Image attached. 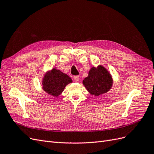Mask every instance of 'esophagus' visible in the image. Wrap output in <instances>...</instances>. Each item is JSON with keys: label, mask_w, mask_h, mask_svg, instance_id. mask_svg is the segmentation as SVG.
<instances>
[{"label": "esophagus", "mask_w": 154, "mask_h": 154, "mask_svg": "<svg viewBox=\"0 0 154 154\" xmlns=\"http://www.w3.org/2000/svg\"><path fill=\"white\" fill-rule=\"evenodd\" d=\"M74 80H75L76 82H78L79 81V79H80V77H79V76H74Z\"/></svg>", "instance_id": "obj_1"}]
</instances>
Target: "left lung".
Returning <instances> with one entry per match:
<instances>
[{"label": "left lung", "mask_w": 154, "mask_h": 154, "mask_svg": "<svg viewBox=\"0 0 154 154\" xmlns=\"http://www.w3.org/2000/svg\"><path fill=\"white\" fill-rule=\"evenodd\" d=\"M87 90L96 96L108 92L112 86L113 80L109 71L102 66L92 67L88 76L83 81Z\"/></svg>", "instance_id": "obj_1"}]
</instances>
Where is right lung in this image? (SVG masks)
I'll list each match as a JSON object with an SVG mask.
<instances>
[{
  "label": "right lung",
  "instance_id": "1",
  "mask_svg": "<svg viewBox=\"0 0 154 154\" xmlns=\"http://www.w3.org/2000/svg\"><path fill=\"white\" fill-rule=\"evenodd\" d=\"M72 82L66 74L54 68L45 74L42 80L43 89L48 94L57 97L63 91L66 86Z\"/></svg>",
  "mask_w": 154,
  "mask_h": 154
}]
</instances>
